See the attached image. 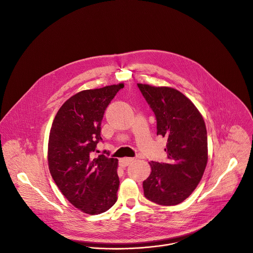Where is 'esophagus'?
I'll use <instances>...</instances> for the list:
<instances>
[{"label": "esophagus", "instance_id": "obj_1", "mask_svg": "<svg viewBox=\"0 0 253 253\" xmlns=\"http://www.w3.org/2000/svg\"><path fill=\"white\" fill-rule=\"evenodd\" d=\"M132 161H133V158H131V157H125V158L120 159L119 164H120L121 167H126V166H128Z\"/></svg>", "mask_w": 253, "mask_h": 253}]
</instances>
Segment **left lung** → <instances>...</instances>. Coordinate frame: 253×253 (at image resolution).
I'll list each match as a JSON object with an SVG mask.
<instances>
[{
    "label": "left lung",
    "mask_w": 253,
    "mask_h": 253,
    "mask_svg": "<svg viewBox=\"0 0 253 253\" xmlns=\"http://www.w3.org/2000/svg\"><path fill=\"white\" fill-rule=\"evenodd\" d=\"M138 87L154 112L156 134L167 139V162H150L152 172L143 182L144 195L160 205L179 204L198 187L207 164L204 120L178 90L147 84Z\"/></svg>",
    "instance_id": "left-lung-1"
}]
</instances>
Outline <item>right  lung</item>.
Listing matches in <instances>:
<instances>
[{
  "instance_id": "add662e5",
  "label": "right lung",
  "mask_w": 253,
  "mask_h": 253,
  "mask_svg": "<svg viewBox=\"0 0 253 253\" xmlns=\"http://www.w3.org/2000/svg\"><path fill=\"white\" fill-rule=\"evenodd\" d=\"M124 84L85 90L69 98L58 109L48 145L51 177L67 201L81 211L96 215L117 201L118 159L93 157L101 141L104 110Z\"/></svg>"
}]
</instances>
